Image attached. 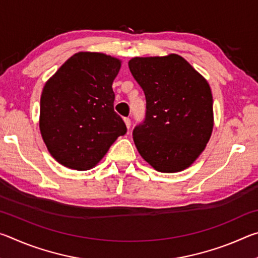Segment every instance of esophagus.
<instances>
[{"mask_svg":"<svg viewBox=\"0 0 258 258\" xmlns=\"http://www.w3.org/2000/svg\"><path fill=\"white\" fill-rule=\"evenodd\" d=\"M124 121H125L126 127L130 128V127H131V119H130V118H124Z\"/></svg>","mask_w":258,"mask_h":258,"instance_id":"esophagus-1","label":"esophagus"}]
</instances>
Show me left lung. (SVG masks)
<instances>
[{
    "label": "left lung",
    "instance_id": "obj_1",
    "mask_svg": "<svg viewBox=\"0 0 258 258\" xmlns=\"http://www.w3.org/2000/svg\"><path fill=\"white\" fill-rule=\"evenodd\" d=\"M128 67L147 100L145 123L133 131L139 154L158 172L184 171L212 137L213 95L207 80L175 53L135 56Z\"/></svg>",
    "mask_w": 258,
    "mask_h": 258
}]
</instances>
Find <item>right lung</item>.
<instances>
[{
    "label": "right lung",
    "instance_id": "1",
    "mask_svg": "<svg viewBox=\"0 0 258 258\" xmlns=\"http://www.w3.org/2000/svg\"><path fill=\"white\" fill-rule=\"evenodd\" d=\"M121 60L101 52L72 55L43 87L40 131L50 155L86 171L100 163L126 125L113 110L112 82Z\"/></svg>",
    "mask_w": 258,
    "mask_h": 258
}]
</instances>
